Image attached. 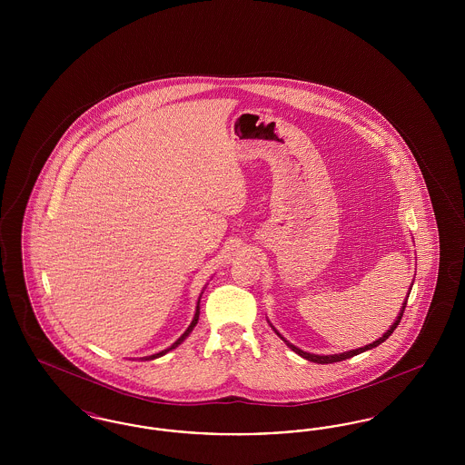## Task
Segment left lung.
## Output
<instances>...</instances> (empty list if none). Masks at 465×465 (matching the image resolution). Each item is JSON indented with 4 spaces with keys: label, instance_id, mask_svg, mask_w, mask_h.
<instances>
[{
    "label": "left lung",
    "instance_id": "1",
    "mask_svg": "<svg viewBox=\"0 0 465 465\" xmlns=\"http://www.w3.org/2000/svg\"><path fill=\"white\" fill-rule=\"evenodd\" d=\"M408 302V300H406ZM406 302H404V305H402V310H401V313L398 315V319H396V322L392 324V328L389 330V331L385 332L381 338H378L376 341H373V343H370V345H366V347H362V349H355V351H351V352H343V354H334V355H315V354H309V352H303V351H300V349H296L294 345H291L289 341H286L279 332V336L288 343L289 349L291 351H294L296 354L302 355V357H305L307 361H312V362H319V364H331V362H338V361H345V359H351V357H354V355L361 354V352H366V351H370V349H375V347H378L380 343H383L392 332H394V330L398 328L399 322H401V319H402V313H404V309H406Z\"/></svg>",
    "mask_w": 465,
    "mask_h": 465
}]
</instances>
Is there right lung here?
I'll list each match as a JSON object with an SVG mask.
<instances>
[{"instance_id": "obj_1", "label": "right lung", "mask_w": 465, "mask_h": 465, "mask_svg": "<svg viewBox=\"0 0 465 465\" xmlns=\"http://www.w3.org/2000/svg\"><path fill=\"white\" fill-rule=\"evenodd\" d=\"M199 315H200V307H199V305H197V312H195V317H193V321H192V324H190V326H188V330H186V331L183 332V334H181V336H179V340H177L176 343H174V345H173V347H171V349H167V351H163V352H160V354L150 355V357H148V359H155V357H160V355L167 354V352H169V351H173V349H176L177 345H179V343H181V341H183V340H184V338H186V336H188V334H190V332H192V330H193V328H195V324H197V321H199Z\"/></svg>"}]
</instances>
